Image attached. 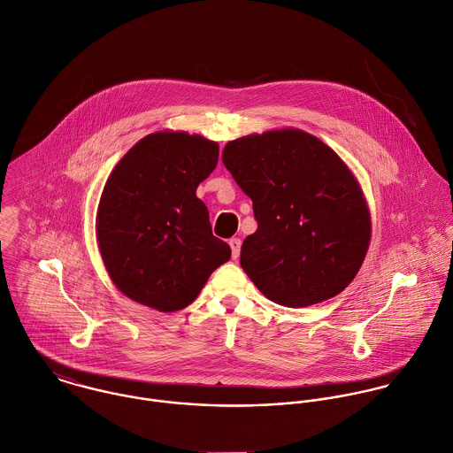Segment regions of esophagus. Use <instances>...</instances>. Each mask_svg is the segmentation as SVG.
Masks as SVG:
<instances>
[{"label": "esophagus", "instance_id": "obj_1", "mask_svg": "<svg viewBox=\"0 0 453 453\" xmlns=\"http://www.w3.org/2000/svg\"><path fill=\"white\" fill-rule=\"evenodd\" d=\"M229 247H231L233 259H238L240 257V250H242V242L238 238H231L229 240Z\"/></svg>", "mask_w": 453, "mask_h": 453}]
</instances>
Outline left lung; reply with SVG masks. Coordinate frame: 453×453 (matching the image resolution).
I'll return each instance as SVG.
<instances>
[{
    "label": "left lung",
    "mask_w": 453,
    "mask_h": 453,
    "mask_svg": "<svg viewBox=\"0 0 453 453\" xmlns=\"http://www.w3.org/2000/svg\"><path fill=\"white\" fill-rule=\"evenodd\" d=\"M222 163L254 204L257 231L240 257L254 285L288 308L343 292L371 242L369 206L345 161L317 136L283 127L227 142Z\"/></svg>",
    "instance_id": "obj_1"
}]
</instances>
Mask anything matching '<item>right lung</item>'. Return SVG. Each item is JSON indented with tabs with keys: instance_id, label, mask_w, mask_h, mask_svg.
Returning <instances> with one entry per match:
<instances>
[{
	"instance_id": "add662e5",
	"label": "right lung",
	"mask_w": 453,
	"mask_h": 453,
	"mask_svg": "<svg viewBox=\"0 0 453 453\" xmlns=\"http://www.w3.org/2000/svg\"><path fill=\"white\" fill-rule=\"evenodd\" d=\"M219 143L185 131H156L111 170L96 213L104 270L129 299L159 311L190 304L231 249L211 234L196 196L215 170Z\"/></svg>"
}]
</instances>
